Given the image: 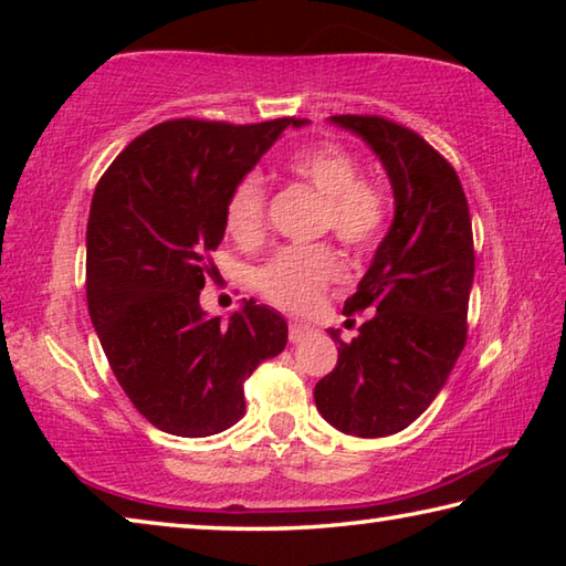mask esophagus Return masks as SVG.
Instances as JSON below:
<instances>
[{"mask_svg":"<svg viewBox=\"0 0 566 566\" xmlns=\"http://www.w3.org/2000/svg\"><path fill=\"white\" fill-rule=\"evenodd\" d=\"M310 334H312V327H306V324H300V322H292L290 324V342L292 344L302 342L304 337H310Z\"/></svg>","mask_w":566,"mask_h":566,"instance_id":"1","label":"esophagus"}]
</instances>
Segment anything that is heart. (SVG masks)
<instances>
[{
    "mask_svg": "<svg viewBox=\"0 0 566 566\" xmlns=\"http://www.w3.org/2000/svg\"><path fill=\"white\" fill-rule=\"evenodd\" d=\"M284 169L300 185L317 191V232H332L352 254H369L389 224V197L377 181L364 179L359 159L337 142L292 151ZM270 191L260 171H247L227 195L224 222L242 244L264 237ZM342 272V256L329 242L290 244L276 249L254 272V286L264 300L284 310H306L317 302L324 286Z\"/></svg>",
    "mask_w": 566,
    "mask_h": 566,
    "instance_id": "heart-1",
    "label": "heart"
}]
</instances>
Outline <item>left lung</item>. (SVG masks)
Here are the masks:
<instances>
[{"mask_svg":"<svg viewBox=\"0 0 566 566\" xmlns=\"http://www.w3.org/2000/svg\"><path fill=\"white\" fill-rule=\"evenodd\" d=\"M367 142L395 189V222L344 314L369 312L314 387L322 417L344 434L375 439L407 429L432 405L467 344L474 237L454 167L405 127L377 114H334Z\"/></svg>","mask_w":566,"mask_h":566,"instance_id":"left-lung-1","label":"left lung"}]
</instances>
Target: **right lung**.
I'll return each mask as SVG.
<instances>
[{"mask_svg":"<svg viewBox=\"0 0 566 566\" xmlns=\"http://www.w3.org/2000/svg\"><path fill=\"white\" fill-rule=\"evenodd\" d=\"M306 119H169L124 147L97 181L87 222V304L124 395L177 437L244 417V381L286 344V322L254 300L222 324L199 292L219 274L224 205L276 137Z\"/></svg>","mask_w":566,"mask_h":566,"instance_id":"obj_1","label":"right lung"}]
</instances>
